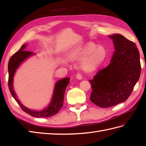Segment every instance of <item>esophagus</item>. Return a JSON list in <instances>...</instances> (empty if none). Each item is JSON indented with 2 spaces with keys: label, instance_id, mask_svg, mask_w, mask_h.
Returning <instances> with one entry per match:
<instances>
[{
  "label": "esophagus",
  "instance_id": "obj_1",
  "mask_svg": "<svg viewBox=\"0 0 146 146\" xmlns=\"http://www.w3.org/2000/svg\"><path fill=\"white\" fill-rule=\"evenodd\" d=\"M76 79H78V80H81L82 79V76L80 75V74H79V73H78L77 74V75H76Z\"/></svg>",
  "mask_w": 146,
  "mask_h": 146
}]
</instances>
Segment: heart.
<instances>
[{
	"mask_svg": "<svg viewBox=\"0 0 146 146\" xmlns=\"http://www.w3.org/2000/svg\"><path fill=\"white\" fill-rule=\"evenodd\" d=\"M107 52L102 46L94 43H88L78 49L76 52V58L82 60L80 66L86 73H91L100 68L106 60Z\"/></svg>",
	"mask_w": 146,
	"mask_h": 146,
	"instance_id": "1",
	"label": "heart"
}]
</instances>
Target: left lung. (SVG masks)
I'll use <instances>...</instances> for the list:
<instances>
[{
  "label": "left lung",
  "instance_id": "1",
  "mask_svg": "<svg viewBox=\"0 0 146 146\" xmlns=\"http://www.w3.org/2000/svg\"><path fill=\"white\" fill-rule=\"evenodd\" d=\"M115 51L108 66L92 80L93 103L102 108L115 106L127 99L141 75L140 55L135 44L119 34L108 36Z\"/></svg>",
  "mask_w": 146,
  "mask_h": 146
}]
</instances>
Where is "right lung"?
I'll return each instance as SVG.
<instances>
[{
  "instance_id": "right-lung-1",
  "label": "right lung",
  "mask_w": 146,
  "mask_h": 146,
  "mask_svg": "<svg viewBox=\"0 0 146 146\" xmlns=\"http://www.w3.org/2000/svg\"><path fill=\"white\" fill-rule=\"evenodd\" d=\"M27 44H24L17 52L12 56L9 61L8 72H9V88L12 97L20 105L22 109L30 115L36 118L49 117L56 114L61 109L63 105L64 95L66 86L70 83V78H64L61 79L55 83L53 94H52L51 101L44 109L41 110H35L30 109L21 103L17 98L14 90V76L17 70L20 65L27 60L29 58L33 56L36 54L33 52L25 51Z\"/></svg>"
}]
</instances>
